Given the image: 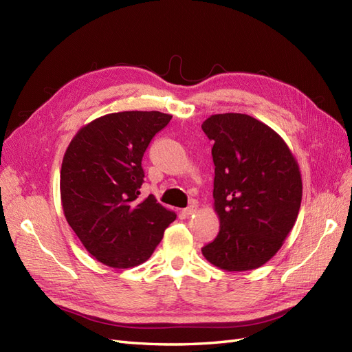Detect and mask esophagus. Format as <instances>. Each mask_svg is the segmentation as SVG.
<instances>
[{
    "instance_id": "esophagus-1",
    "label": "esophagus",
    "mask_w": 352,
    "mask_h": 352,
    "mask_svg": "<svg viewBox=\"0 0 352 352\" xmlns=\"http://www.w3.org/2000/svg\"><path fill=\"white\" fill-rule=\"evenodd\" d=\"M195 211H197V206H195V204L189 206V207H186V208H184V210H182V212H184L185 216H190V214H194Z\"/></svg>"
}]
</instances>
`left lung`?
Instances as JSON below:
<instances>
[{
    "label": "left lung",
    "instance_id": "left-lung-1",
    "mask_svg": "<svg viewBox=\"0 0 352 352\" xmlns=\"http://www.w3.org/2000/svg\"><path fill=\"white\" fill-rule=\"evenodd\" d=\"M212 141L216 239L202 255L228 272L261 267L282 247L301 207L302 182L291 150L248 114H214L201 124Z\"/></svg>",
    "mask_w": 352,
    "mask_h": 352
}]
</instances>
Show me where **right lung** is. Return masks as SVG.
Returning a JSON list of instances; mask_svg holds the SVG:
<instances>
[{
    "instance_id": "1",
    "label": "right lung",
    "mask_w": 352,
    "mask_h": 352,
    "mask_svg": "<svg viewBox=\"0 0 352 352\" xmlns=\"http://www.w3.org/2000/svg\"><path fill=\"white\" fill-rule=\"evenodd\" d=\"M170 119L160 111L111 113L83 126L67 146L63 211L83 247L109 267L146 261L176 219L154 195L140 197L144 153Z\"/></svg>"
}]
</instances>
